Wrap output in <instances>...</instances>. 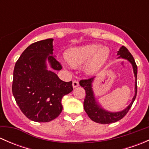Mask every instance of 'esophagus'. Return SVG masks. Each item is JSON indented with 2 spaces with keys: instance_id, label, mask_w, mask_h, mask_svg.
<instances>
[{
  "instance_id": "esophagus-1",
  "label": "esophagus",
  "mask_w": 149,
  "mask_h": 149,
  "mask_svg": "<svg viewBox=\"0 0 149 149\" xmlns=\"http://www.w3.org/2000/svg\"><path fill=\"white\" fill-rule=\"evenodd\" d=\"M72 85H73V88H76V87L79 86V82L77 81L74 80V81H73V84H72Z\"/></svg>"
}]
</instances>
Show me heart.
Returning <instances> with one entry per match:
<instances>
[{
	"instance_id": "heart-1",
	"label": "heart",
	"mask_w": 149,
	"mask_h": 149,
	"mask_svg": "<svg viewBox=\"0 0 149 149\" xmlns=\"http://www.w3.org/2000/svg\"><path fill=\"white\" fill-rule=\"evenodd\" d=\"M109 57V49L97 44L72 47L65 53L66 60L70 65L77 67L85 64V70L88 73L98 71Z\"/></svg>"
}]
</instances>
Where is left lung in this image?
<instances>
[{"label":"left lung","instance_id":"obj_1","mask_svg":"<svg viewBox=\"0 0 149 149\" xmlns=\"http://www.w3.org/2000/svg\"><path fill=\"white\" fill-rule=\"evenodd\" d=\"M118 55H119L118 58H123V59L127 60L132 64L133 72H134L135 79H136V81H135V95L133 97L131 103L124 110L117 112H108V111L103 109L100 104H98V103L96 102L94 91H93L92 89V82L94 79V77L90 78V79H88L81 80L80 82H79L80 85L82 87H84L86 91V97L84 102V110L86 111V114L91 120L96 122L97 123L109 124V123H115V122L121 120L128 112L133 102L136 100V94H137L138 68L136 62H135L134 58H133L131 53L129 52L128 49L124 46H122L119 51H118Z\"/></svg>","mask_w":149,"mask_h":149}]
</instances>
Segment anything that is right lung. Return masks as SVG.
<instances>
[{
  "instance_id": "right-lung-1",
  "label": "right lung",
  "mask_w": 149,
  "mask_h": 149,
  "mask_svg": "<svg viewBox=\"0 0 149 149\" xmlns=\"http://www.w3.org/2000/svg\"><path fill=\"white\" fill-rule=\"evenodd\" d=\"M52 41L47 39L30 45L13 70L12 92L15 100L26 118L38 123L58 117L63 110L62 98L73 91L72 81H63L47 69V60L53 70L62 69L52 55Z\"/></svg>"
}]
</instances>
